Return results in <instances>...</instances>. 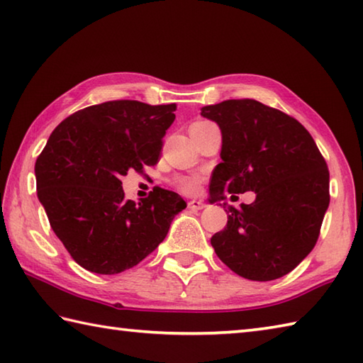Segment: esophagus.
<instances>
[{"instance_id": "1", "label": "esophagus", "mask_w": 363, "mask_h": 363, "mask_svg": "<svg viewBox=\"0 0 363 363\" xmlns=\"http://www.w3.org/2000/svg\"><path fill=\"white\" fill-rule=\"evenodd\" d=\"M188 205H189L191 210H202V208H205V206H206L202 201H199V199H191Z\"/></svg>"}]
</instances>
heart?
<instances>
[{
    "instance_id": "1",
    "label": "heart",
    "mask_w": 363,
    "mask_h": 363,
    "mask_svg": "<svg viewBox=\"0 0 363 363\" xmlns=\"http://www.w3.org/2000/svg\"><path fill=\"white\" fill-rule=\"evenodd\" d=\"M196 123H210V122L202 121ZM201 182L202 179L199 175H182V177H177L174 183L177 188L183 192H186V194H194V192H197L199 188H201Z\"/></svg>"
}]
</instances>
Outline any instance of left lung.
Here are the masks:
<instances>
[{
	"mask_svg": "<svg viewBox=\"0 0 363 363\" xmlns=\"http://www.w3.org/2000/svg\"><path fill=\"white\" fill-rule=\"evenodd\" d=\"M201 111L223 133L210 202L255 191L252 203L227 206V225L211 236L214 252L244 279L288 274L320 236L330 201L326 160L294 117L257 100H225Z\"/></svg>",
	"mask_w": 363,
	"mask_h": 363,
	"instance_id": "left-lung-1",
	"label": "left lung"
}]
</instances>
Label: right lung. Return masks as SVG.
Returning <instances> with one entry per match:
<instances>
[{
  "instance_id": "1",
  "label": "right lung",
  "mask_w": 363,
  "mask_h": 363,
  "mask_svg": "<svg viewBox=\"0 0 363 363\" xmlns=\"http://www.w3.org/2000/svg\"><path fill=\"white\" fill-rule=\"evenodd\" d=\"M175 103L114 100L69 116L35 161L37 197L73 260L97 274H119L152 254L186 202L155 186L125 201L121 179L160 160Z\"/></svg>"
}]
</instances>
